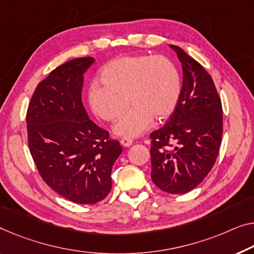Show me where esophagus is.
<instances>
[{"instance_id": "34e87169", "label": "esophagus", "mask_w": 254, "mask_h": 254, "mask_svg": "<svg viewBox=\"0 0 254 254\" xmlns=\"http://www.w3.org/2000/svg\"><path fill=\"white\" fill-rule=\"evenodd\" d=\"M121 145H122L123 147H128V146H131L132 145V139H130V138H122L121 139Z\"/></svg>"}]
</instances>
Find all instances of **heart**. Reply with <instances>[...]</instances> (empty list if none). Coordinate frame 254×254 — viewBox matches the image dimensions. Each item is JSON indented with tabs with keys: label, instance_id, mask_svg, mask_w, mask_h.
<instances>
[{
	"label": "heart",
	"instance_id": "1",
	"mask_svg": "<svg viewBox=\"0 0 254 254\" xmlns=\"http://www.w3.org/2000/svg\"><path fill=\"white\" fill-rule=\"evenodd\" d=\"M99 82L90 86L88 101L99 119L112 122L122 114L114 132L134 138L143 133L153 120L164 121L176 111L181 96V76L177 66L163 56L116 58L101 68Z\"/></svg>",
	"mask_w": 254,
	"mask_h": 254
}]
</instances>
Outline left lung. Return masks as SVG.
I'll return each instance as SVG.
<instances>
[{"label": "left lung", "instance_id": "left-lung-1", "mask_svg": "<svg viewBox=\"0 0 254 254\" xmlns=\"http://www.w3.org/2000/svg\"><path fill=\"white\" fill-rule=\"evenodd\" d=\"M183 66L181 96L165 126L151 132V180L169 194H185L202 183L217 160L222 106L213 79L177 45Z\"/></svg>", "mask_w": 254, "mask_h": 254}]
</instances>
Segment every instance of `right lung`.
Returning a JSON list of instances; mask_svg holds the SVG:
<instances>
[{"instance_id":"right-lung-1","label":"right lung","mask_w":254,"mask_h":254,"mask_svg":"<svg viewBox=\"0 0 254 254\" xmlns=\"http://www.w3.org/2000/svg\"><path fill=\"white\" fill-rule=\"evenodd\" d=\"M92 57L69 60L39 83L29 101L28 146L49 187L78 204L103 200L112 168L122 153L117 140L89 119L82 103L84 73Z\"/></svg>"}]
</instances>
